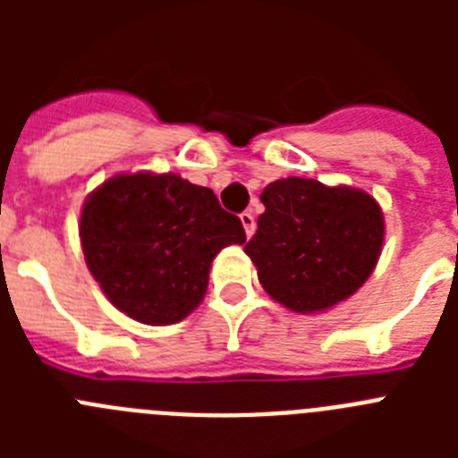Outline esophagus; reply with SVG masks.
I'll return each instance as SVG.
<instances>
[{
  "label": "esophagus",
  "instance_id": "1",
  "mask_svg": "<svg viewBox=\"0 0 458 458\" xmlns=\"http://www.w3.org/2000/svg\"><path fill=\"white\" fill-rule=\"evenodd\" d=\"M241 222H242V229H245V233H248V238H252L254 229H257V222H254L252 213H250V210L241 213Z\"/></svg>",
  "mask_w": 458,
  "mask_h": 458
}]
</instances>
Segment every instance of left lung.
<instances>
[{"mask_svg":"<svg viewBox=\"0 0 458 458\" xmlns=\"http://www.w3.org/2000/svg\"><path fill=\"white\" fill-rule=\"evenodd\" d=\"M245 254L273 301L301 314L323 311L365 284L383 248L386 222L365 190L314 179L275 181Z\"/></svg>","mask_w":458,"mask_h":458,"instance_id":"1","label":"left lung"}]
</instances>
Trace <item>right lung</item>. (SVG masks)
Returning <instances> with one entry per match:
<instances>
[{"instance_id": "add662e5", "label": "right lung", "mask_w": 458, "mask_h": 458, "mask_svg": "<svg viewBox=\"0 0 458 458\" xmlns=\"http://www.w3.org/2000/svg\"><path fill=\"white\" fill-rule=\"evenodd\" d=\"M87 266L109 302L147 326H172L199 305L213 259L245 229L210 188L179 174H116L80 217Z\"/></svg>"}]
</instances>
